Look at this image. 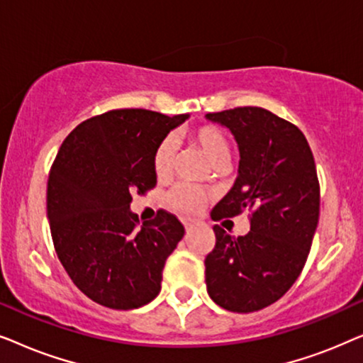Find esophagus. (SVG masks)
Listing matches in <instances>:
<instances>
[{"mask_svg": "<svg viewBox=\"0 0 363 363\" xmlns=\"http://www.w3.org/2000/svg\"><path fill=\"white\" fill-rule=\"evenodd\" d=\"M201 226H203V223L198 221V220H186V221H185V230H186V233H190V231L196 230V228H201Z\"/></svg>", "mask_w": 363, "mask_h": 363, "instance_id": "esophagus-1", "label": "esophagus"}]
</instances>
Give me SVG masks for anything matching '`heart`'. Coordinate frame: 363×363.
<instances>
[{"label": "heart", "mask_w": 363, "mask_h": 363, "mask_svg": "<svg viewBox=\"0 0 363 363\" xmlns=\"http://www.w3.org/2000/svg\"><path fill=\"white\" fill-rule=\"evenodd\" d=\"M186 140L190 142L193 148H196L213 167H223L230 155V147H228V140L220 128L211 123H205V125H198L195 128H190L186 133ZM175 143L170 138H165L158 143L155 152L152 157V167L153 173L158 180H167L172 177L173 167H175ZM168 203L177 211L195 213L200 210L203 200V193L196 188L190 185H178L168 193Z\"/></svg>", "instance_id": "obj_1"}]
</instances>
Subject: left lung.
<instances>
[{
  "instance_id": "8db88e82",
  "label": "left lung",
  "mask_w": 363,
  "mask_h": 363,
  "mask_svg": "<svg viewBox=\"0 0 363 363\" xmlns=\"http://www.w3.org/2000/svg\"><path fill=\"white\" fill-rule=\"evenodd\" d=\"M233 133L238 178L213 208L215 221L242 211L251 230L233 238L215 226L205 259L208 294L231 312H255L281 299L299 277L319 223L320 190L314 155L294 123L261 107L206 113Z\"/></svg>"
}]
</instances>
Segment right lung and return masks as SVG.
Masks as SVG:
<instances>
[{
	"instance_id": "1",
	"label": "right lung",
	"mask_w": 363,
	"mask_h": 363,
	"mask_svg": "<svg viewBox=\"0 0 363 363\" xmlns=\"http://www.w3.org/2000/svg\"><path fill=\"white\" fill-rule=\"evenodd\" d=\"M188 117L118 108L79 123L59 148L48 180L52 242L74 284L97 304L137 309L160 292L185 228L163 210L138 226L132 193L157 185L153 152Z\"/></svg>"
}]
</instances>
